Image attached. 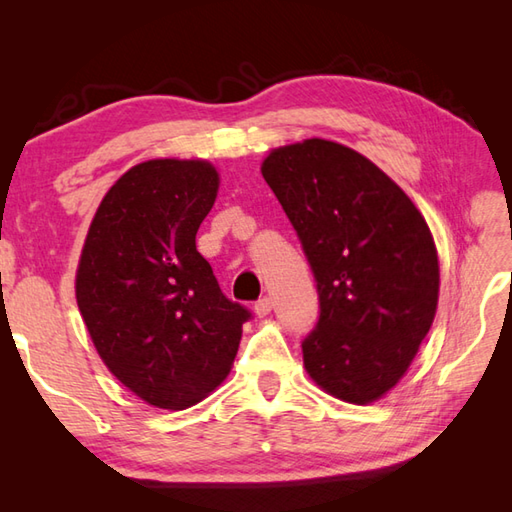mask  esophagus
Segmentation results:
<instances>
[{
	"label": "esophagus",
	"instance_id": "1",
	"mask_svg": "<svg viewBox=\"0 0 512 512\" xmlns=\"http://www.w3.org/2000/svg\"><path fill=\"white\" fill-rule=\"evenodd\" d=\"M270 310H273V299L270 297H262L255 303V312L259 317H266V314H270Z\"/></svg>",
	"mask_w": 512,
	"mask_h": 512
}]
</instances>
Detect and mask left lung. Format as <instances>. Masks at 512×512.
<instances>
[{"label":"left lung","instance_id":"8db88e82","mask_svg":"<svg viewBox=\"0 0 512 512\" xmlns=\"http://www.w3.org/2000/svg\"><path fill=\"white\" fill-rule=\"evenodd\" d=\"M262 176L317 281L319 319L303 365L334 398L367 405L407 372L438 306L427 222L358 151L310 138L270 151Z\"/></svg>","mask_w":512,"mask_h":512}]
</instances>
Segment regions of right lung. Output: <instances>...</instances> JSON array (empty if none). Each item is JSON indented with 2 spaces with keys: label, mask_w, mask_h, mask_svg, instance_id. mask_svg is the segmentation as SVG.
<instances>
[{
  "label": "right lung",
  "mask_w": 512,
  "mask_h": 512,
  "mask_svg": "<svg viewBox=\"0 0 512 512\" xmlns=\"http://www.w3.org/2000/svg\"><path fill=\"white\" fill-rule=\"evenodd\" d=\"M217 184L204 160L140 162L107 191L76 270L103 363L160 409L191 407L220 385L253 317L195 248Z\"/></svg>",
  "instance_id": "obj_1"
}]
</instances>
